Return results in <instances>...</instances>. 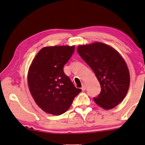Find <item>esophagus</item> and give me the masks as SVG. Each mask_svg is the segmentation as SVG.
I'll return each mask as SVG.
<instances>
[{
  "mask_svg": "<svg viewBox=\"0 0 145 145\" xmlns=\"http://www.w3.org/2000/svg\"><path fill=\"white\" fill-rule=\"evenodd\" d=\"M82 89L83 91H85L86 89V85L85 84H82Z\"/></svg>",
  "mask_w": 145,
  "mask_h": 145,
  "instance_id": "34e87169",
  "label": "esophagus"
}]
</instances>
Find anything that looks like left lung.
Returning a JSON list of instances; mask_svg holds the SVG:
<instances>
[{"label":"left lung","instance_id":"8db88e82","mask_svg":"<svg viewBox=\"0 0 145 145\" xmlns=\"http://www.w3.org/2000/svg\"><path fill=\"white\" fill-rule=\"evenodd\" d=\"M77 51L94 71L101 88L94 97L95 103L104 109L119 105L127 95L130 75L124 59L111 46L101 42L79 46Z\"/></svg>","mask_w":145,"mask_h":145}]
</instances>
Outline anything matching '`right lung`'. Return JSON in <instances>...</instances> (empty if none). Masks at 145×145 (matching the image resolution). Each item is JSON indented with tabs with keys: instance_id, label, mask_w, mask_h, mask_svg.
Returning <instances> with one entry per match:
<instances>
[{
	"instance_id": "1",
	"label": "right lung",
	"mask_w": 145,
	"mask_h": 145,
	"mask_svg": "<svg viewBox=\"0 0 145 145\" xmlns=\"http://www.w3.org/2000/svg\"><path fill=\"white\" fill-rule=\"evenodd\" d=\"M75 46L44 47L31 63L28 84L36 103L46 113L63 114L81 92L63 72V66L72 56Z\"/></svg>"
}]
</instances>
